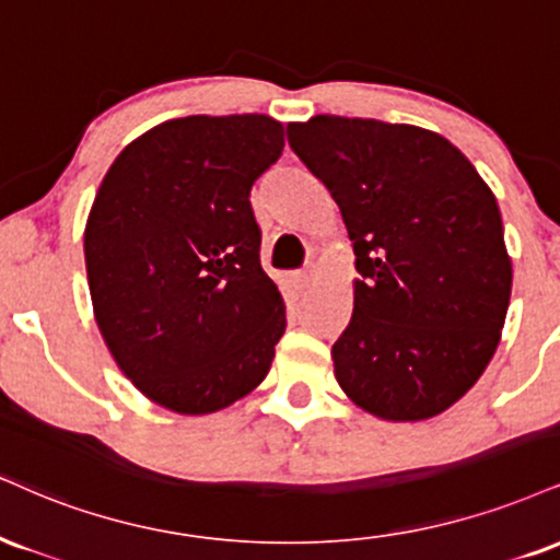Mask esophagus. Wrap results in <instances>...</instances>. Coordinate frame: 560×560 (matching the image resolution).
<instances>
[{"label": "esophagus", "mask_w": 560, "mask_h": 560, "mask_svg": "<svg viewBox=\"0 0 560 560\" xmlns=\"http://www.w3.org/2000/svg\"><path fill=\"white\" fill-rule=\"evenodd\" d=\"M294 284H298L300 289H305L313 284V268H307V271H298L294 273Z\"/></svg>", "instance_id": "34e87169"}]
</instances>
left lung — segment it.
<instances>
[{
    "mask_svg": "<svg viewBox=\"0 0 560 560\" xmlns=\"http://www.w3.org/2000/svg\"><path fill=\"white\" fill-rule=\"evenodd\" d=\"M287 132L357 255L352 318L331 349L341 390L388 422L446 412L506 323L514 271L493 190L425 127L318 114Z\"/></svg>",
    "mask_w": 560,
    "mask_h": 560,
    "instance_id": "obj_1",
    "label": "left lung"
}]
</instances>
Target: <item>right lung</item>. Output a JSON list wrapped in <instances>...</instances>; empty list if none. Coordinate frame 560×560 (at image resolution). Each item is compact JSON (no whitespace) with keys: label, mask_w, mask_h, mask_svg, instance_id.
Segmentation results:
<instances>
[{"label":"right lung","mask_w":560,"mask_h":560,"mask_svg":"<svg viewBox=\"0 0 560 560\" xmlns=\"http://www.w3.org/2000/svg\"><path fill=\"white\" fill-rule=\"evenodd\" d=\"M284 151L268 114L179 117L122 148L85 221L93 318L132 386L213 415L271 370L284 300L260 268L250 190Z\"/></svg>","instance_id":"obj_1"}]
</instances>
